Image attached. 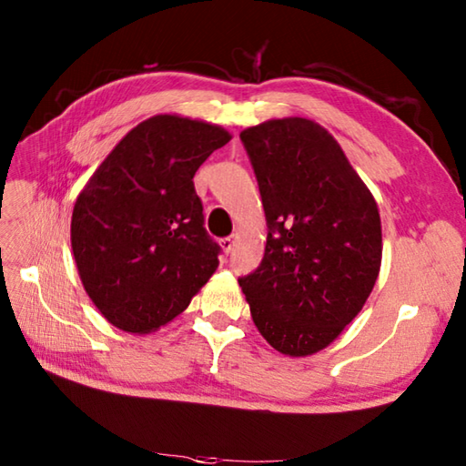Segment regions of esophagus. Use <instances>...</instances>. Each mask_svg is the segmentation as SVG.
<instances>
[{"mask_svg":"<svg viewBox=\"0 0 466 466\" xmlns=\"http://www.w3.org/2000/svg\"><path fill=\"white\" fill-rule=\"evenodd\" d=\"M234 244H236V236H228V238L220 240V248H222L224 254H230V250L234 248Z\"/></svg>","mask_w":466,"mask_h":466,"instance_id":"esophagus-1","label":"esophagus"}]
</instances>
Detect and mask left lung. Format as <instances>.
Wrapping results in <instances>:
<instances>
[{"mask_svg": "<svg viewBox=\"0 0 466 466\" xmlns=\"http://www.w3.org/2000/svg\"><path fill=\"white\" fill-rule=\"evenodd\" d=\"M240 140L268 236L260 266L238 282L266 342L309 356L339 339L374 289L382 260L379 206L320 124L268 120L246 127Z\"/></svg>", "mask_w": 466, "mask_h": 466, "instance_id": "8db88e82", "label": "left lung"}]
</instances>
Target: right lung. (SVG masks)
Segmentation results:
<instances>
[{
	"instance_id": "right-lung-1",
	"label": "right lung",
	"mask_w": 466,
	"mask_h": 466,
	"mask_svg": "<svg viewBox=\"0 0 466 466\" xmlns=\"http://www.w3.org/2000/svg\"><path fill=\"white\" fill-rule=\"evenodd\" d=\"M224 127L147 117L107 154L72 214L84 289L116 329L147 334L174 320L218 268L194 174L230 142Z\"/></svg>"
}]
</instances>
